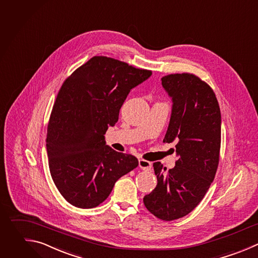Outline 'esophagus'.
I'll return each instance as SVG.
<instances>
[{
  "mask_svg": "<svg viewBox=\"0 0 258 258\" xmlns=\"http://www.w3.org/2000/svg\"><path fill=\"white\" fill-rule=\"evenodd\" d=\"M138 164H139V167L143 170H150L152 167V163L147 160H144V159H139Z\"/></svg>",
  "mask_w": 258,
  "mask_h": 258,
  "instance_id": "1",
  "label": "esophagus"
}]
</instances>
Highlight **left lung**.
<instances>
[{
  "instance_id": "8db88e82",
  "label": "left lung",
  "mask_w": 258,
  "mask_h": 258,
  "mask_svg": "<svg viewBox=\"0 0 258 258\" xmlns=\"http://www.w3.org/2000/svg\"><path fill=\"white\" fill-rule=\"evenodd\" d=\"M161 85L171 98V115L163 142H176L175 166L154 162L156 187L143 198L155 217L172 221L190 213L214 180L221 145V112L215 93L190 74L168 75Z\"/></svg>"
}]
</instances>
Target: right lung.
<instances>
[{
  "instance_id": "1",
  "label": "right lung",
  "mask_w": 258,
  "mask_h": 258,
  "mask_svg": "<svg viewBox=\"0 0 258 258\" xmlns=\"http://www.w3.org/2000/svg\"><path fill=\"white\" fill-rule=\"evenodd\" d=\"M151 75L94 56L63 83L49 119L46 148L52 179L73 206H99L115 182L137 167L138 159L108 146L105 134L117 123L130 91Z\"/></svg>"
}]
</instances>
